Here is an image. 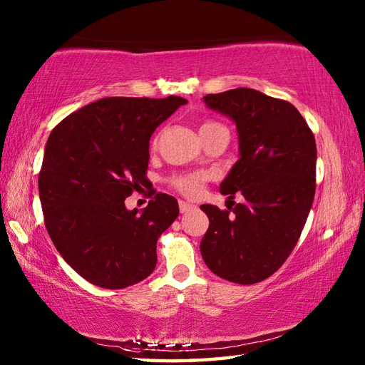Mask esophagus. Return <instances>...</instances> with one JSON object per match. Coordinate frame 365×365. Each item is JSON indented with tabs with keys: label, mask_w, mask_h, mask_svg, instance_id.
Instances as JSON below:
<instances>
[{
	"label": "esophagus",
	"mask_w": 365,
	"mask_h": 365,
	"mask_svg": "<svg viewBox=\"0 0 365 365\" xmlns=\"http://www.w3.org/2000/svg\"><path fill=\"white\" fill-rule=\"evenodd\" d=\"M178 208H180V213H188L191 210H195L196 205H192L190 202H185V200H180V202H178Z\"/></svg>",
	"instance_id": "1"
}]
</instances>
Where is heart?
<instances>
[{
    "label": "heart",
    "instance_id": "heart-1",
    "mask_svg": "<svg viewBox=\"0 0 365 365\" xmlns=\"http://www.w3.org/2000/svg\"><path fill=\"white\" fill-rule=\"evenodd\" d=\"M210 123H216V122L208 120L204 123V125H210ZM208 178H210L208 173H204V170H196V173L174 174L169 177L168 182L170 185V188H174L177 192H180V195L187 196V197L195 199V197H199L204 192L205 183Z\"/></svg>",
    "mask_w": 365,
    "mask_h": 365
}]
</instances>
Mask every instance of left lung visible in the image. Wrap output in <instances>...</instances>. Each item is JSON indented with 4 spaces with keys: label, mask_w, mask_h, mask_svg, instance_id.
Returning <instances> with one entry per match:
<instances>
[{
    "label": "left lung",
    "mask_w": 365,
    "mask_h": 365,
    "mask_svg": "<svg viewBox=\"0 0 365 365\" xmlns=\"http://www.w3.org/2000/svg\"><path fill=\"white\" fill-rule=\"evenodd\" d=\"M205 103L235 120L240 160L221 192L243 204L226 210L200 205L210 226L200 254L216 276L257 284L289 259L315 195L317 147L312 130L290 102L237 88L208 94Z\"/></svg>",
    "instance_id": "left-lung-1"
}]
</instances>
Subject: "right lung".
<instances>
[{
    "label": "right lung",
    "instance_id": "obj_1",
    "mask_svg": "<svg viewBox=\"0 0 365 365\" xmlns=\"http://www.w3.org/2000/svg\"><path fill=\"white\" fill-rule=\"evenodd\" d=\"M182 97H106L68 114L50 133L38 173L45 227L76 273L102 289L152 274L157 242L178 216L177 199L149 188V204L125 199L149 185V139Z\"/></svg>",
    "mask_w": 365,
    "mask_h": 365
}]
</instances>
